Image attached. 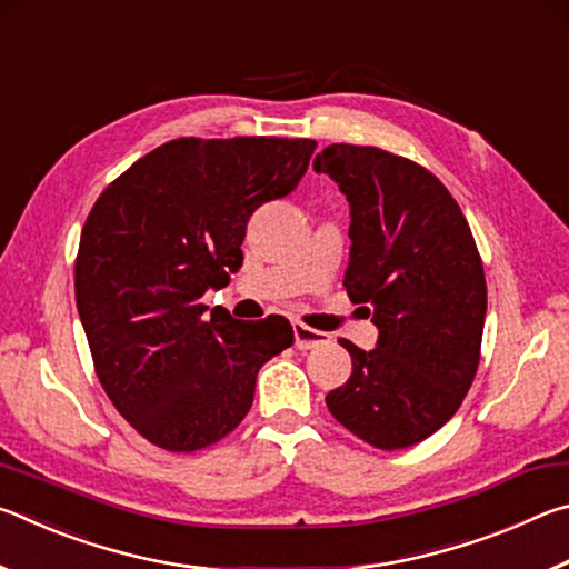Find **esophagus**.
<instances>
[{
	"label": "esophagus",
	"instance_id": "34e87169",
	"mask_svg": "<svg viewBox=\"0 0 569 569\" xmlns=\"http://www.w3.org/2000/svg\"><path fill=\"white\" fill-rule=\"evenodd\" d=\"M293 333H296V346H298V349H301V351L319 349V346L331 341L329 333L316 331V329H311V326H306V323H301V321L293 323Z\"/></svg>",
	"mask_w": 569,
	"mask_h": 569
}]
</instances>
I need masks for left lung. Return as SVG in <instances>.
I'll list each match as a JSON object with an SVG mask.
<instances>
[{
  "label": "left lung",
  "mask_w": 569,
  "mask_h": 569,
  "mask_svg": "<svg viewBox=\"0 0 569 569\" xmlns=\"http://www.w3.org/2000/svg\"><path fill=\"white\" fill-rule=\"evenodd\" d=\"M313 168L349 200L343 286L379 329L373 351L341 339L353 369L326 407L366 445H419L477 377L487 281L475 236L441 180L409 158L336 142Z\"/></svg>",
  "instance_id": "8db88e82"
}]
</instances>
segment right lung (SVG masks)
<instances>
[{
    "mask_svg": "<svg viewBox=\"0 0 569 569\" xmlns=\"http://www.w3.org/2000/svg\"><path fill=\"white\" fill-rule=\"evenodd\" d=\"M308 138H178L114 178L84 220L77 311L94 373L130 427L168 451H198L233 431L258 369L293 343L283 316L203 319L208 288L243 263L248 218L308 170Z\"/></svg>",
    "mask_w": 569,
    "mask_h": 569,
    "instance_id": "obj_1",
    "label": "right lung"
}]
</instances>
